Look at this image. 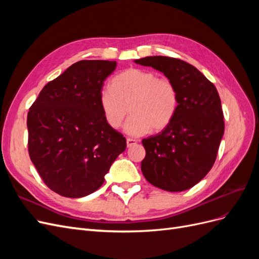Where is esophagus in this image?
Masks as SVG:
<instances>
[{
    "instance_id": "1",
    "label": "esophagus",
    "mask_w": 259,
    "mask_h": 259,
    "mask_svg": "<svg viewBox=\"0 0 259 259\" xmlns=\"http://www.w3.org/2000/svg\"><path fill=\"white\" fill-rule=\"evenodd\" d=\"M136 144H137V140L136 139H133V138H127L126 139V145H127L128 148L135 146Z\"/></svg>"
}]
</instances>
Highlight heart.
<instances>
[{
    "mask_svg": "<svg viewBox=\"0 0 259 259\" xmlns=\"http://www.w3.org/2000/svg\"><path fill=\"white\" fill-rule=\"evenodd\" d=\"M99 107L106 123L119 128L125 116V132L140 136L153 131H162L173 121L178 109V92L167 77H160L150 70L131 68L116 74L110 89L99 93Z\"/></svg>",
    "mask_w": 259,
    "mask_h": 259,
    "instance_id": "1",
    "label": "heart"
}]
</instances>
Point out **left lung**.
Instances as JSON below:
<instances>
[{"label": "left lung", "mask_w": 259, "mask_h": 259, "mask_svg": "<svg viewBox=\"0 0 259 259\" xmlns=\"http://www.w3.org/2000/svg\"><path fill=\"white\" fill-rule=\"evenodd\" d=\"M163 72L176 86L178 109L167 127L143 139L142 171L151 185L169 192L189 189L213 167L225 132L215 85L188 62L166 56L135 60Z\"/></svg>", "instance_id": "8db88e82"}]
</instances>
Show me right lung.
<instances>
[{
  "label": "right lung",
  "instance_id": "add662e5",
  "mask_svg": "<svg viewBox=\"0 0 259 259\" xmlns=\"http://www.w3.org/2000/svg\"><path fill=\"white\" fill-rule=\"evenodd\" d=\"M115 61L81 60L46 84L30 107L28 150L51 190L82 198L104 184L126 139L106 123L99 107Z\"/></svg>",
  "mask_w": 259,
  "mask_h": 259
}]
</instances>
